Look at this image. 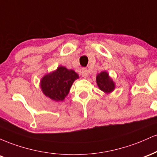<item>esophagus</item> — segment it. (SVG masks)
<instances>
[{"mask_svg": "<svg viewBox=\"0 0 157 157\" xmlns=\"http://www.w3.org/2000/svg\"><path fill=\"white\" fill-rule=\"evenodd\" d=\"M81 74H82V76L84 78H87L88 76H89V72H88V70L85 68H83L82 69V72H81Z\"/></svg>", "mask_w": 157, "mask_h": 157, "instance_id": "1", "label": "esophagus"}]
</instances>
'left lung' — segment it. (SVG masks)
<instances>
[{"label": "left lung", "instance_id": "1", "mask_svg": "<svg viewBox=\"0 0 157 157\" xmlns=\"http://www.w3.org/2000/svg\"><path fill=\"white\" fill-rule=\"evenodd\" d=\"M96 82L99 89L106 94L112 92L116 87L113 79L109 76V74L106 71H102L97 74Z\"/></svg>", "mask_w": 157, "mask_h": 157}]
</instances>
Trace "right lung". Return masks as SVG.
Instances as JSON below:
<instances>
[{
  "label": "right lung",
  "mask_w": 157,
  "mask_h": 157,
  "mask_svg": "<svg viewBox=\"0 0 157 157\" xmlns=\"http://www.w3.org/2000/svg\"><path fill=\"white\" fill-rule=\"evenodd\" d=\"M79 75L72 69L60 66L41 78L40 87L46 97L55 102H61L68 94L73 82Z\"/></svg>",
  "instance_id": "right-lung-1"
}]
</instances>
